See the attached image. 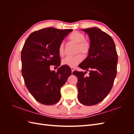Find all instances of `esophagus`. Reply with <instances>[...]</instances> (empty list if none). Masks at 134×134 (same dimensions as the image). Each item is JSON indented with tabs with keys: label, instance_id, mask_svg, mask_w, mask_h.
Here are the masks:
<instances>
[{
	"label": "esophagus",
	"instance_id": "1",
	"mask_svg": "<svg viewBox=\"0 0 134 134\" xmlns=\"http://www.w3.org/2000/svg\"><path fill=\"white\" fill-rule=\"evenodd\" d=\"M71 72H72L75 70V69H74V68H71Z\"/></svg>",
	"mask_w": 134,
	"mask_h": 134
}]
</instances>
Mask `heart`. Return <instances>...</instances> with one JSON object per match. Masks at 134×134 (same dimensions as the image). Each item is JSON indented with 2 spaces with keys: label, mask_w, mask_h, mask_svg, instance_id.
<instances>
[{
  "label": "heart",
  "mask_w": 134,
  "mask_h": 134,
  "mask_svg": "<svg viewBox=\"0 0 134 134\" xmlns=\"http://www.w3.org/2000/svg\"><path fill=\"white\" fill-rule=\"evenodd\" d=\"M70 41L76 43L75 47L76 53H82L84 56H86L90 52L91 49V43L88 40L85 39V35L82 32L75 31L70 34L68 37ZM58 52L60 56L64 54V46L63 42L59 46ZM83 60L82 54H78L74 56H68L62 60V64L64 65L70 67H75L79 64Z\"/></svg>",
  "instance_id": "b5f03b06"
}]
</instances>
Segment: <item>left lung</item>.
Segmentation results:
<instances>
[{
    "mask_svg": "<svg viewBox=\"0 0 134 134\" xmlns=\"http://www.w3.org/2000/svg\"><path fill=\"white\" fill-rule=\"evenodd\" d=\"M90 38L91 49L88 56L79 68L90 71H74L78 78V98L86 106H93L102 101L110 92L117 75L118 62L116 46L110 36L96 27L83 30Z\"/></svg>",
    "mask_w": 134,
    "mask_h": 134,
    "instance_id": "obj_1",
    "label": "left lung"
}]
</instances>
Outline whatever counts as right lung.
Here are the masks:
<instances>
[{
	"label": "right lung",
	"instance_id": "right-lung-1",
	"mask_svg": "<svg viewBox=\"0 0 134 134\" xmlns=\"http://www.w3.org/2000/svg\"><path fill=\"white\" fill-rule=\"evenodd\" d=\"M72 31L52 27L35 31L28 36L21 52L22 74L28 90L40 103L52 105L59 102L60 90L71 74L70 68L51 71L50 66L60 65L59 44Z\"/></svg>",
	"mask_w": 134,
	"mask_h": 134
}]
</instances>
